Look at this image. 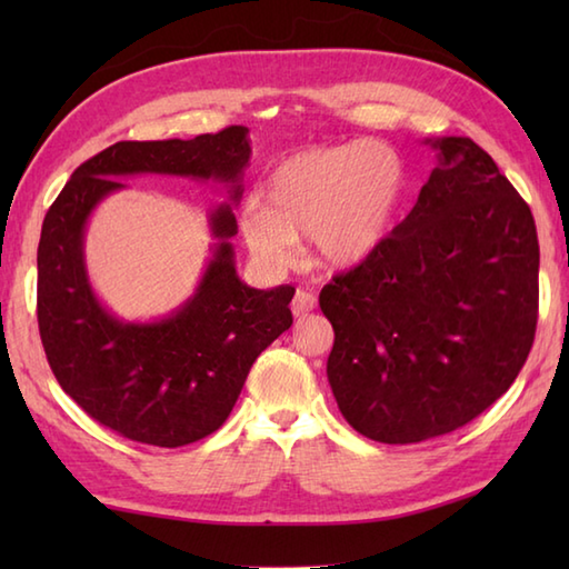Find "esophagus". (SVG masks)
<instances>
[{
  "label": "esophagus",
  "mask_w": 569,
  "mask_h": 569,
  "mask_svg": "<svg viewBox=\"0 0 569 569\" xmlns=\"http://www.w3.org/2000/svg\"><path fill=\"white\" fill-rule=\"evenodd\" d=\"M316 306H318L316 296H312L310 291H298L296 298H293V303H291V310H293L296 318H303V316H308V312L316 310Z\"/></svg>",
  "instance_id": "1"
}]
</instances>
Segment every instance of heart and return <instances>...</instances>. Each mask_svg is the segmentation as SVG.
<instances>
[{
	"instance_id": "b5f03b06",
	"label": "heart",
	"mask_w": 569,
	"mask_h": 569,
	"mask_svg": "<svg viewBox=\"0 0 569 569\" xmlns=\"http://www.w3.org/2000/svg\"><path fill=\"white\" fill-rule=\"evenodd\" d=\"M406 190V166L383 143L298 151L266 180V204L249 202L241 210V232L266 263H288L296 239L312 237L325 266L347 269L369 259L389 237Z\"/></svg>"
}]
</instances>
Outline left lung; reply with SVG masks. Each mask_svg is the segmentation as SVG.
Here are the masks:
<instances>
[{"instance_id": "obj_1", "label": "left lung", "mask_w": 569, "mask_h": 569, "mask_svg": "<svg viewBox=\"0 0 569 569\" xmlns=\"http://www.w3.org/2000/svg\"><path fill=\"white\" fill-rule=\"evenodd\" d=\"M438 166L391 237L322 288L328 379L369 440L422 442L467 426L523 369L538 322L533 214L467 137L426 139Z\"/></svg>"}]
</instances>
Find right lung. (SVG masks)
<instances>
[{
  "label": "right lung",
  "instance_id": "right-lung-1",
  "mask_svg": "<svg viewBox=\"0 0 569 569\" xmlns=\"http://www.w3.org/2000/svg\"><path fill=\"white\" fill-rule=\"evenodd\" d=\"M249 129L166 141H117L76 168L46 212L39 241V332L56 379L84 413L129 440L180 447L208 438L232 413L253 361L293 325V286L239 281L234 204L249 166ZM139 172L220 182L228 202L209 216L213 257L171 317L127 323L93 296L83 266L91 210Z\"/></svg>",
  "mask_w": 569,
  "mask_h": 569
}]
</instances>
